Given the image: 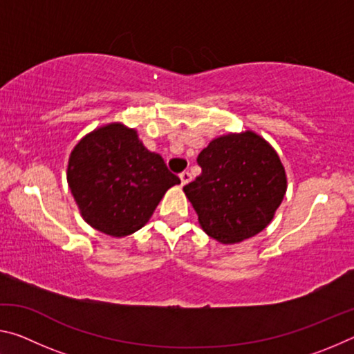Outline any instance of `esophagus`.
<instances>
[{"label": "esophagus", "instance_id": "1", "mask_svg": "<svg viewBox=\"0 0 354 354\" xmlns=\"http://www.w3.org/2000/svg\"><path fill=\"white\" fill-rule=\"evenodd\" d=\"M179 178H181V184H183V185L189 184V183L192 181V175H190L189 171H183L181 175H179Z\"/></svg>", "mask_w": 354, "mask_h": 354}]
</instances>
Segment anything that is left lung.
Wrapping results in <instances>:
<instances>
[{"label": "left lung", "instance_id": "1", "mask_svg": "<svg viewBox=\"0 0 354 354\" xmlns=\"http://www.w3.org/2000/svg\"><path fill=\"white\" fill-rule=\"evenodd\" d=\"M201 175L184 185L209 237L232 245L270 225L287 190L278 153L254 131L230 133L198 154Z\"/></svg>", "mask_w": 354, "mask_h": 354}]
</instances>
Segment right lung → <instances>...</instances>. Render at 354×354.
Segmentation results:
<instances>
[{"mask_svg":"<svg viewBox=\"0 0 354 354\" xmlns=\"http://www.w3.org/2000/svg\"><path fill=\"white\" fill-rule=\"evenodd\" d=\"M67 183L87 225L124 237L145 226L165 192L181 181L162 156L148 151L136 129L113 122L71 149Z\"/></svg>","mask_w":354,"mask_h":354,"instance_id":"obj_1","label":"right lung"}]
</instances>
